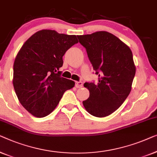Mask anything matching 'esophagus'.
Masks as SVG:
<instances>
[{
    "mask_svg": "<svg viewBox=\"0 0 157 157\" xmlns=\"http://www.w3.org/2000/svg\"><path fill=\"white\" fill-rule=\"evenodd\" d=\"M75 87L78 88H81L82 87V82L80 81L75 82Z\"/></svg>",
    "mask_w": 157,
    "mask_h": 157,
    "instance_id": "1",
    "label": "esophagus"
}]
</instances>
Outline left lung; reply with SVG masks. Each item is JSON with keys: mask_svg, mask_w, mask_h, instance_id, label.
Instances as JSON below:
<instances>
[{"mask_svg": "<svg viewBox=\"0 0 157 157\" xmlns=\"http://www.w3.org/2000/svg\"><path fill=\"white\" fill-rule=\"evenodd\" d=\"M86 49L97 83L86 82L90 97L82 101L92 116L104 117L116 111L129 95L136 68L130 48L115 35L106 31L78 35Z\"/></svg>", "mask_w": 157, "mask_h": 157, "instance_id": "1", "label": "left lung"}]
</instances>
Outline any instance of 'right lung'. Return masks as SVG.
<instances>
[{
	"mask_svg": "<svg viewBox=\"0 0 157 157\" xmlns=\"http://www.w3.org/2000/svg\"><path fill=\"white\" fill-rule=\"evenodd\" d=\"M78 43L76 35L42 30L22 46L13 65V84L20 102L33 116L51 113L64 92L74 87L59 69L66 51Z\"/></svg>",
	"mask_w": 157,
	"mask_h": 157,
	"instance_id": "add662e5",
	"label": "right lung"
}]
</instances>
